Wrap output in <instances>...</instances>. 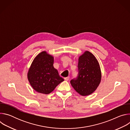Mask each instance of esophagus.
<instances>
[{
	"label": "esophagus",
	"mask_w": 130,
	"mask_h": 130,
	"mask_svg": "<svg viewBox=\"0 0 130 130\" xmlns=\"http://www.w3.org/2000/svg\"><path fill=\"white\" fill-rule=\"evenodd\" d=\"M64 79L66 80V81H68L69 79V77H66L64 78Z\"/></svg>",
	"instance_id": "esophagus-1"
}]
</instances>
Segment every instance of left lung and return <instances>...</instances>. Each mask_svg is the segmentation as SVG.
I'll return each mask as SVG.
<instances>
[{
	"label": "left lung",
	"instance_id": "obj_1",
	"mask_svg": "<svg viewBox=\"0 0 130 130\" xmlns=\"http://www.w3.org/2000/svg\"><path fill=\"white\" fill-rule=\"evenodd\" d=\"M78 74L76 78L70 81L73 88L82 96L92 94L100 83L101 73L98 61L89 51L79 58Z\"/></svg>",
	"mask_w": 130,
	"mask_h": 130
}]
</instances>
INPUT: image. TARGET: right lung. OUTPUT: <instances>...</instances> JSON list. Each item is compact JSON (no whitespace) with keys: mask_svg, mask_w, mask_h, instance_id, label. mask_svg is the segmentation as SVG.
Segmentation results:
<instances>
[{"mask_svg":"<svg viewBox=\"0 0 130 130\" xmlns=\"http://www.w3.org/2000/svg\"><path fill=\"white\" fill-rule=\"evenodd\" d=\"M53 58L43 51L33 60L28 73L33 88L40 93L49 94L64 80L53 66Z\"/></svg>","mask_w":130,"mask_h":130,"instance_id":"right-lung-1","label":"right lung"}]
</instances>
